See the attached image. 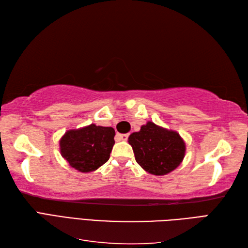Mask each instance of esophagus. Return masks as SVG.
Returning <instances> with one entry per match:
<instances>
[{"label": "esophagus", "instance_id": "1", "mask_svg": "<svg viewBox=\"0 0 248 248\" xmlns=\"http://www.w3.org/2000/svg\"><path fill=\"white\" fill-rule=\"evenodd\" d=\"M117 139L120 140H127V139H128V134H120V133H118Z\"/></svg>", "mask_w": 248, "mask_h": 248}]
</instances>
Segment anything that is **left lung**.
<instances>
[{
  "label": "left lung",
  "mask_w": 248,
  "mask_h": 248,
  "mask_svg": "<svg viewBox=\"0 0 248 248\" xmlns=\"http://www.w3.org/2000/svg\"><path fill=\"white\" fill-rule=\"evenodd\" d=\"M137 162L155 176L167 175L182 162L186 146L177 131L148 122L128 138Z\"/></svg>",
  "instance_id": "obj_1"
}]
</instances>
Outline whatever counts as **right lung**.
Masks as SVG:
<instances>
[{
	"mask_svg": "<svg viewBox=\"0 0 248 248\" xmlns=\"http://www.w3.org/2000/svg\"><path fill=\"white\" fill-rule=\"evenodd\" d=\"M115 129L91 124L65 132L60 151L69 166L81 172L96 170L109 159L115 145Z\"/></svg>",
	"mask_w": 248,
	"mask_h": 248,
	"instance_id": "1",
	"label": "right lung"
}]
</instances>
